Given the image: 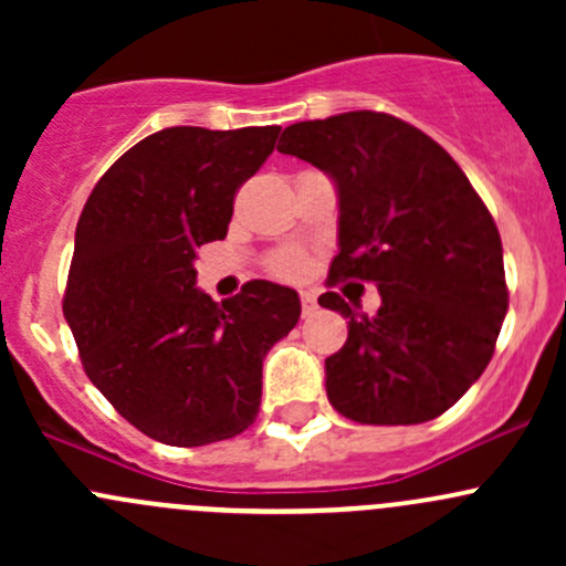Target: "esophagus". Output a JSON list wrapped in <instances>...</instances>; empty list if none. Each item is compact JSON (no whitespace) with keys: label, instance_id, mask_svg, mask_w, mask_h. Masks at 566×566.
Here are the masks:
<instances>
[{"label":"esophagus","instance_id":"obj_1","mask_svg":"<svg viewBox=\"0 0 566 566\" xmlns=\"http://www.w3.org/2000/svg\"><path fill=\"white\" fill-rule=\"evenodd\" d=\"M301 312L304 317H312L317 312V298L312 293H301Z\"/></svg>","mask_w":566,"mask_h":566}]
</instances>
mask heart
Wrapping results in <instances>:
<instances>
[{
	"label": "heart",
	"instance_id": "b5f03b06",
	"mask_svg": "<svg viewBox=\"0 0 566 566\" xmlns=\"http://www.w3.org/2000/svg\"><path fill=\"white\" fill-rule=\"evenodd\" d=\"M271 271L282 279H298L304 276L306 260L298 254V251H282L271 260Z\"/></svg>",
	"mask_w": 566,
	"mask_h": 566
}]
</instances>
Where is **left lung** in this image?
I'll use <instances>...</instances> for the list:
<instances>
[{
    "label": "left lung",
    "mask_w": 566,
    "mask_h": 566,
    "mask_svg": "<svg viewBox=\"0 0 566 566\" xmlns=\"http://www.w3.org/2000/svg\"><path fill=\"white\" fill-rule=\"evenodd\" d=\"M279 153L323 169L339 193V254L328 284L373 282L378 315L339 293L347 342L325 358V391L361 424H421L471 389L510 306L499 227L452 156L384 112L284 128Z\"/></svg>",
    "instance_id": "1"
}]
</instances>
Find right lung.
<instances>
[{"mask_svg":"<svg viewBox=\"0 0 566 566\" xmlns=\"http://www.w3.org/2000/svg\"><path fill=\"white\" fill-rule=\"evenodd\" d=\"M279 130H158L106 169L78 216L62 312L87 378L153 441L205 447L247 430L262 358L298 323L295 290L249 282L216 304L193 271Z\"/></svg>","mask_w":566,"mask_h":566,"instance_id":"add662e5","label":"right lung"}]
</instances>
